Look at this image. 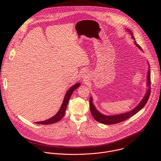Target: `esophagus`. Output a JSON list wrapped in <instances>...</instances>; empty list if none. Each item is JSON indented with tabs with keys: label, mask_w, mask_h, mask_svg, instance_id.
<instances>
[{
	"label": "esophagus",
	"mask_w": 161,
	"mask_h": 161,
	"mask_svg": "<svg viewBox=\"0 0 161 161\" xmlns=\"http://www.w3.org/2000/svg\"><path fill=\"white\" fill-rule=\"evenodd\" d=\"M81 78H83V79H87L88 78V74L87 73V71H83L82 73H81Z\"/></svg>",
	"instance_id": "34e87169"
}]
</instances>
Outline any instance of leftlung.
<instances>
[{"label":"left lung","instance_id":"left-lung-1","mask_svg":"<svg viewBox=\"0 0 161 161\" xmlns=\"http://www.w3.org/2000/svg\"><path fill=\"white\" fill-rule=\"evenodd\" d=\"M127 31H128L129 32V34L131 35L132 38L134 39V42L135 44V45L136 47L138 48L140 50L142 51V49L141 48L140 46L137 44L136 41H135V38L132 34V32L128 29H126ZM148 71L147 72V86L148 87V88L147 89V92L145 94V96L143 97V98L142 99V100L141 101V102L137 104V106H136L134 108H133L132 110H130V111L128 112H125L124 113H121V114H114V115H105V114H102L101 113H100L95 107L94 103H93V99L92 97H90V111L92 114L93 117L94 118V119L101 123L103 124H107V125H111V124H118L120 122H122L123 121L126 120L127 119L130 118L131 117L134 116L135 114H136L137 112H138L140 110H141L147 104L148 99H149V96L150 94V65L149 63L148 62Z\"/></svg>","mask_w":161,"mask_h":161}]
</instances>
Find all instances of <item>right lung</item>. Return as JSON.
I'll use <instances>...</instances> for the list:
<instances>
[{
    "label": "right lung",
    "mask_w": 161,
    "mask_h": 161,
    "mask_svg": "<svg viewBox=\"0 0 161 161\" xmlns=\"http://www.w3.org/2000/svg\"><path fill=\"white\" fill-rule=\"evenodd\" d=\"M80 85V83H77L75 85H73L70 88H69V90L67 91V92L64 96L62 104L58 110V111L55 114V115L52 117V118L46 120L44 121H41V122H35L37 124H41V125H48V124H55L58 121H60L64 117L66 108L67 106V104L69 103V99L73 94V92L78 88Z\"/></svg>",
    "instance_id": "1"
}]
</instances>
